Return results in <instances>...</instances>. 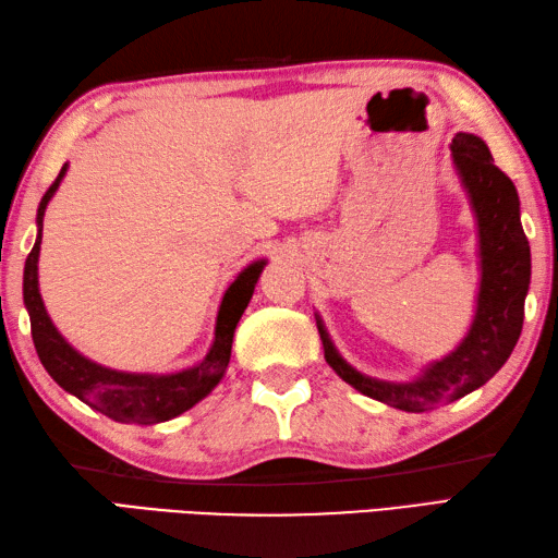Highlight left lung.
I'll list each match as a JSON object with an SVG mask.
<instances>
[{
	"label": "left lung",
	"mask_w": 558,
	"mask_h": 558,
	"mask_svg": "<svg viewBox=\"0 0 558 558\" xmlns=\"http://www.w3.org/2000/svg\"><path fill=\"white\" fill-rule=\"evenodd\" d=\"M453 162L465 184L480 225L482 282L477 314L468 338L412 384H384L362 376L336 352L324 324L316 318L326 362L360 393L405 412H426L484 386L511 357L523 330L530 288V244L520 225V201L511 177L494 165L480 136L458 134L450 144Z\"/></svg>",
	"instance_id": "obj_1"
}]
</instances>
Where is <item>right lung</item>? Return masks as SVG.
Segmentation results:
<instances>
[{"instance_id":"add662e5","label":"right lung","mask_w":558,"mask_h":558,"mask_svg":"<svg viewBox=\"0 0 558 558\" xmlns=\"http://www.w3.org/2000/svg\"><path fill=\"white\" fill-rule=\"evenodd\" d=\"M66 172V165L59 170L57 180L47 189L38 206V240H35L23 270V300L31 314V333L38 357L54 381L69 390L71 396L86 402L93 410L108 414L110 420L122 424H158L168 422L177 414L194 408L201 398H206L218 386L225 369L230 364L234 328L252 300L256 280L264 270L266 260L246 266L240 278L228 288L218 312L216 340L204 362L194 369H186L170 376H148V374H124L90 362L66 345V340L57 333L50 316L45 312L38 290V254L43 242V218L45 208L57 192L59 182Z\"/></svg>"}]
</instances>
